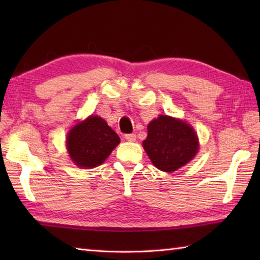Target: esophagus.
<instances>
[{
    "label": "esophagus",
    "mask_w": 260,
    "mask_h": 260,
    "mask_svg": "<svg viewBox=\"0 0 260 260\" xmlns=\"http://www.w3.org/2000/svg\"><path fill=\"white\" fill-rule=\"evenodd\" d=\"M125 140L128 142H135L136 141V135L135 134H126Z\"/></svg>",
    "instance_id": "34e87169"
}]
</instances>
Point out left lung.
<instances>
[{
  "label": "left lung",
  "instance_id": "obj_1",
  "mask_svg": "<svg viewBox=\"0 0 260 260\" xmlns=\"http://www.w3.org/2000/svg\"><path fill=\"white\" fill-rule=\"evenodd\" d=\"M143 147L158 170L173 172L196 156L199 143L194 129L189 124L159 115L147 125V137Z\"/></svg>",
  "mask_w": 260,
  "mask_h": 260
}]
</instances>
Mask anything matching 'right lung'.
Segmentation results:
<instances>
[{
	"label": "right lung",
	"instance_id": "add662e5",
	"mask_svg": "<svg viewBox=\"0 0 260 260\" xmlns=\"http://www.w3.org/2000/svg\"><path fill=\"white\" fill-rule=\"evenodd\" d=\"M119 142V136L106 121L98 116H90L69 132L67 148L73 162L79 168H95L105 162Z\"/></svg>",
	"mask_w": 260,
	"mask_h": 260
}]
</instances>
